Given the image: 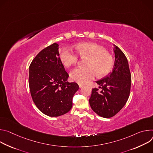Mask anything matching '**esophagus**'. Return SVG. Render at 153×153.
I'll return each instance as SVG.
<instances>
[{
    "mask_svg": "<svg viewBox=\"0 0 153 153\" xmlns=\"http://www.w3.org/2000/svg\"><path fill=\"white\" fill-rule=\"evenodd\" d=\"M82 87H83V85H82V84H79V88H82Z\"/></svg>",
    "mask_w": 153,
    "mask_h": 153,
    "instance_id": "1",
    "label": "esophagus"
}]
</instances>
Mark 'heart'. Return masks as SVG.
Listing matches in <instances>:
<instances>
[{
  "label": "heart",
  "instance_id": "heart-1",
  "mask_svg": "<svg viewBox=\"0 0 153 153\" xmlns=\"http://www.w3.org/2000/svg\"><path fill=\"white\" fill-rule=\"evenodd\" d=\"M75 50L79 56L87 58L86 67H77L72 70L70 73L72 81L84 84L94 79L97 74L99 76H105L112 69L114 58L104 47L94 42H85L76 44ZM59 58L65 67L75 64L78 60V55L71 48H64Z\"/></svg>",
  "mask_w": 153,
  "mask_h": 153
}]
</instances>
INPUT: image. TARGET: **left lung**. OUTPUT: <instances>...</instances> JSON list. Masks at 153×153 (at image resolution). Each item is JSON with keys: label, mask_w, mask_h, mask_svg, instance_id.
I'll return each mask as SVG.
<instances>
[{"label": "left lung", "mask_w": 153, "mask_h": 153, "mask_svg": "<svg viewBox=\"0 0 153 153\" xmlns=\"http://www.w3.org/2000/svg\"><path fill=\"white\" fill-rule=\"evenodd\" d=\"M115 62L112 72L96 82L101 91L92 89L89 98L92 109L98 115L110 118L119 112L126 104L131 90V75L127 58L122 51L114 45Z\"/></svg>", "instance_id": "obj_1"}]
</instances>
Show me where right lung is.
<instances>
[{
	"mask_svg": "<svg viewBox=\"0 0 153 153\" xmlns=\"http://www.w3.org/2000/svg\"><path fill=\"white\" fill-rule=\"evenodd\" d=\"M58 46L53 43L42 50L29 67L28 83L33 102L50 117L69 112L79 89L77 83L67 81L69 74L59 57Z\"/></svg>",
	"mask_w": 153,
	"mask_h": 153,
	"instance_id": "obj_1",
	"label": "right lung"
}]
</instances>
